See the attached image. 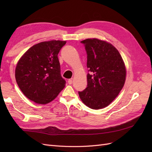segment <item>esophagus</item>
Masks as SVG:
<instances>
[{
    "label": "esophagus",
    "instance_id": "1",
    "mask_svg": "<svg viewBox=\"0 0 152 152\" xmlns=\"http://www.w3.org/2000/svg\"><path fill=\"white\" fill-rule=\"evenodd\" d=\"M68 83H69V84H72V79H69V80H68Z\"/></svg>",
    "mask_w": 152,
    "mask_h": 152
}]
</instances>
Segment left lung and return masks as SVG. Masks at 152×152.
I'll list each match as a JSON object with an SVG mask.
<instances>
[{"mask_svg":"<svg viewBox=\"0 0 152 152\" xmlns=\"http://www.w3.org/2000/svg\"><path fill=\"white\" fill-rule=\"evenodd\" d=\"M87 53L88 86L78 91L82 102L90 108H105L114 101L124 86L125 64L116 48L97 38L81 41Z\"/></svg>","mask_w":152,"mask_h":152,"instance_id":"1","label":"left lung"}]
</instances>
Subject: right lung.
<instances>
[{"label": "right lung", "instance_id": "right-lung-1", "mask_svg": "<svg viewBox=\"0 0 152 152\" xmlns=\"http://www.w3.org/2000/svg\"><path fill=\"white\" fill-rule=\"evenodd\" d=\"M66 41L42 42L30 48L15 68V76L25 96L37 104L52 101L65 86L57 55Z\"/></svg>", "mask_w": 152, "mask_h": 152}]
</instances>
